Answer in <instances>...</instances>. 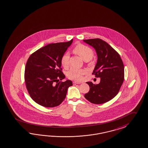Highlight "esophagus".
<instances>
[{
  "label": "esophagus",
  "mask_w": 148,
  "mask_h": 148,
  "mask_svg": "<svg viewBox=\"0 0 148 148\" xmlns=\"http://www.w3.org/2000/svg\"><path fill=\"white\" fill-rule=\"evenodd\" d=\"M81 83H79V82H73V85H76V84H80Z\"/></svg>",
  "instance_id": "esophagus-1"
}]
</instances>
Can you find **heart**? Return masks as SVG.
I'll return each mask as SVG.
<instances>
[{"label":"heart","mask_w":148,"mask_h":148,"mask_svg":"<svg viewBox=\"0 0 148 148\" xmlns=\"http://www.w3.org/2000/svg\"><path fill=\"white\" fill-rule=\"evenodd\" d=\"M73 52L82 58L83 60L88 61L91 60L94 55L93 50L86 45L79 44L77 45L73 48ZM61 65L64 69H67L70 66V55L68 53H65L61 58ZM85 71L82 69H71L67 73V77L74 81H79L82 79V75Z\"/></svg>","instance_id":"b5f03b06"}]
</instances>
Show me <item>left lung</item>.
I'll use <instances>...</instances> for the list:
<instances>
[{
  "mask_svg": "<svg viewBox=\"0 0 148 148\" xmlns=\"http://www.w3.org/2000/svg\"><path fill=\"white\" fill-rule=\"evenodd\" d=\"M96 50L98 61L92 75L100 77V82L89 86L85 98L95 104H103L114 98L118 94L124 81V65L119 54L106 42L99 38L83 40Z\"/></svg>",
  "mask_w": 148,
  "mask_h": 148,
  "instance_id": "left-lung-1",
  "label": "left lung"
}]
</instances>
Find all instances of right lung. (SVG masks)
Wrapping results in <instances>:
<instances>
[{"label": "right lung", "mask_w": 148, "mask_h": 148, "mask_svg": "<svg viewBox=\"0 0 148 148\" xmlns=\"http://www.w3.org/2000/svg\"><path fill=\"white\" fill-rule=\"evenodd\" d=\"M51 43L34 52L28 59L25 70V82L31 98L46 108L59 106L66 98L72 82L67 80L61 68V58L72 43Z\"/></svg>", "instance_id": "right-lung-1"}]
</instances>
